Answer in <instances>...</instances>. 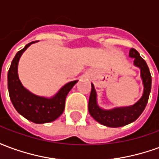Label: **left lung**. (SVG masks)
<instances>
[{
	"label": "left lung",
	"instance_id": "1",
	"mask_svg": "<svg viewBox=\"0 0 159 159\" xmlns=\"http://www.w3.org/2000/svg\"><path fill=\"white\" fill-rule=\"evenodd\" d=\"M129 57L134 58V65L140 69V76L143 83V95L136 103L127 107H117L112 110L101 109L97 104V93L92 83V89L89 100V114L98 123L105 126L117 128L125 126L140 117L146 108L152 88V76L147 63L134 48L129 50Z\"/></svg>",
	"mask_w": 159,
	"mask_h": 159
}]
</instances>
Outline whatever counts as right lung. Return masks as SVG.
<instances>
[{"label": "right lung", "instance_id": "right-lung-1", "mask_svg": "<svg viewBox=\"0 0 159 159\" xmlns=\"http://www.w3.org/2000/svg\"><path fill=\"white\" fill-rule=\"evenodd\" d=\"M35 42H31L16 53L7 73L9 96L16 111L35 123L52 122L63 113L67 94L77 81L66 83L52 98L37 96L23 86L18 75V64L23 52Z\"/></svg>", "mask_w": 159, "mask_h": 159}]
</instances>
